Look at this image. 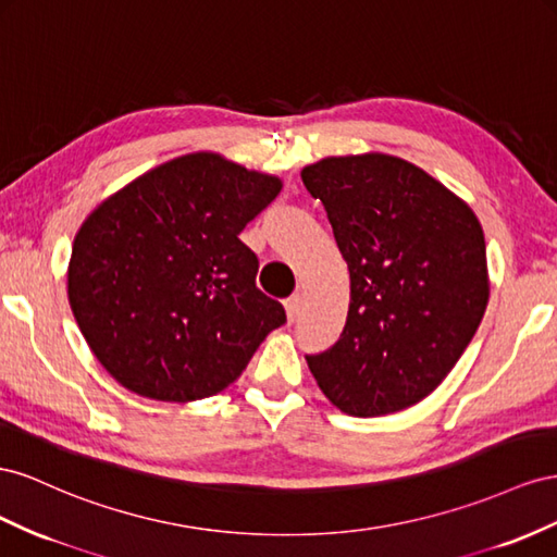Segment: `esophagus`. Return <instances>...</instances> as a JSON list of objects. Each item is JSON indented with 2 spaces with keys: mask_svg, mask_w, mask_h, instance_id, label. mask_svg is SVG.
<instances>
[{
  "mask_svg": "<svg viewBox=\"0 0 557 557\" xmlns=\"http://www.w3.org/2000/svg\"><path fill=\"white\" fill-rule=\"evenodd\" d=\"M300 304H304V300H300V294H294V296H289L287 300H284V310H287L289 322H294L296 317H298V312H300Z\"/></svg>",
  "mask_w": 557,
  "mask_h": 557,
  "instance_id": "obj_1",
  "label": "esophagus"
}]
</instances>
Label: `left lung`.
I'll return each instance as SVG.
<instances>
[{"label":"left lung","mask_w":557,"mask_h":557,"mask_svg":"<svg viewBox=\"0 0 557 557\" xmlns=\"http://www.w3.org/2000/svg\"><path fill=\"white\" fill-rule=\"evenodd\" d=\"M349 270L341 341L306 357L326 399L355 418L420 404L462 357L487 298L485 235L469 205L389 153L300 170Z\"/></svg>","instance_id":"left-lung-1"}]
</instances>
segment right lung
Segmentation results:
<instances>
[{"label": "right lung", "instance_id": "1", "mask_svg": "<svg viewBox=\"0 0 557 557\" xmlns=\"http://www.w3.org/2000/svg\"><path fill=\"white\" fill-rule=\"evenodd\" d=\"M280 190L275 174L196 151L139 174L86 216L67 296L119 385L156 401L205 399L287 322L259 292L257 253L237 237Z\"/></svg>", "mask_w": 557, "mask_h": 557}]
</instances>
